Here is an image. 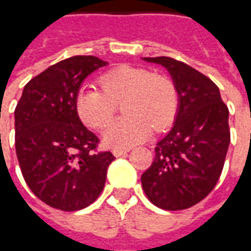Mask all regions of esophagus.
<instances>
[{
	"label": "esophagus",
	"mask_w": 251,
	"mask_h": 251,
	"mask_svg": "<svg viewBox=\"0 0 251 251\" xmlns=\"http://www.w3.org/2000/svg\"><path fill=\"white\" fill-rule=\"evenodd\" d=\"M127 152H129V149H127V148H114V149H113V154H114L115 157L124 156V154H126Z\"/></svg>",
	"instance_id": "obj_1"
}]
</instances>
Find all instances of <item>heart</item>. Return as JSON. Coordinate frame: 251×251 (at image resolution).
Returning <instances> with one entry per match:
<instances>
[{
    "mask_svg": "<svg viewBox=\"0 0 251 251\" xmlns=\"http://www.w3.org/2000/svg\"><path fill=\"white\" fill-rule=\"evenodd\" d=\"M99 90L83 86L76 95V113L83 124L100 129L124 102L126 117L113 121L103 131V141L113 148H129L147 140L152 130L167 129L177 114L179 95L175 83L149 68L118 66L100 76Z\"/></svg>",
    "mask_w": 251,
    "mask_h": 251,
    "instance_id": "obj_1",
    "label": "heart"
}]
</instances>
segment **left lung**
Returning a JSON list of instances; mask_svg holds the SVG:
<instances>
[{
    "mask_svg": "<svg viewBox=\"0 0 251 251\" xmlns=\"http://www.w3.org/2000/svg\"><path fill=\"white\" fill-rule=\"evenodd\" d=\"M165 67L179 107L174 127L154 148L156 157L142 174L148 199L163 210L198 204L219 180L230 145L228 109L210 77L172 57H144Z\"/></svg>",
    "mask_w": 251,
    "mask_h": 251,
    "instance_id": "obj_1",
    "label": "left lung"
}]
</instances>
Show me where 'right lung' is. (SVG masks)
Here are the masks:
<instances>
[{
  "label": "right lung",
  "mask_w": 251,
  "mask_h": 251,
  "mask_svg": "<svg viewBox=\"0 0 251 251\" xmlns=\"http://www.w3.org/2000/svg\"><path fill=\"white\" fill-rule=\"evenodd\" d=\"M107 64L72 56L48 67L25 84L14 110L16 153L30 191L46 204L77 211L94 203L114 156L95 153L98 137L75 107L83 80Z\"/></svg>",
  "instance_id": "obj_1"
}]
</instances>
